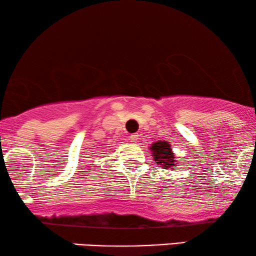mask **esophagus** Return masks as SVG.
<instances>
[{
	"label": "esophagus",
	"instance_id": "obj_1",
	"mask_svg": "<svg viewBox=\"0 0 256 256\" xmlns=\"http://www.w3.org/2000/svg\"><path fill=\"white\" fill-rule=\"evenodd\" d=\"M130 140H132V142H138V140H139V134H138V133H134V134L130 136Z\"/></svg>",
	"mask_w": 256,
	"mask_h": 256
}]
</instances>
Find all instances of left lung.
I'll use <instances>...</instances> for the list:
<instances>
[{"mask_svg":"<svg viewBox=\"0 0 256 256\" xmlns=\"http://www.w3.org/2000/svg\"><path fill=\"white\" fill-rule=\"evenodd\" d=\"M152 154L154 156V161L156 164H162L164 169L172 168V166L176 164V160L172 156L170 145L166 142H154L150 147Z\"/></svg>","mask_w":256,"mask_h":256,"instance_id":"1","label":"left lung"}]
</instances>
